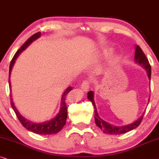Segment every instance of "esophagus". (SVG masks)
Wrapping results in <instances>:
<instances>
[{
	"instance_id": "obj_1",
	"label": "esophagus",
	"mask_w": 159,
	"mask_h": 159,
	"mask_svg": "<svg viewBox=\"0 0 159 159\" xmlns=\"http://www.w3.org/2000/svg\"><path fill=\"white\" fill-rule=\"evenodd\" d=\"M81 89L84 91V92H88L89 89V81H84L83 83H82V85L81 86Z\"/></svg>"
}]
</instances>
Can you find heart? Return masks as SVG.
I'll use <instances>...</instances> for the list:
<instances>
[{"label": "heart", "mask_w": 159, "mask_h": 159, "mask_svg": "<svg viewBox=\"0 0 159 159\" xmlns=\"http://www.w3.org/2000/svg\"><path fill=\"white\" fill-rule=\"evenodd\" d=\"M112 52H113V51H112V49H111V48H105V49H103L102 51L100 56L102 57H107L109 56V55H111L112 54Z\"/></svg>", "instance_id": "1"}]
</instances>
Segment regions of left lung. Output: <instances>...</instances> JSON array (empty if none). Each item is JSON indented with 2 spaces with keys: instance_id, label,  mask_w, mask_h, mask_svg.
I'll return each mask as SVG.
<instances>
[{
  "instance_id": "8db88e82",
  "label": "left lung",
  "mask_w": 159,
  "mask_h": 159,
  "mask_svg": "<svg viewBox=\"0 0 159 159\" xmlns=\"http://www.w3.org/2000/svg\"><path fill=\"white\" fill-rule=\"evenodd\" d=\"M134 61L137 64L140 65L141 67H143L144 69L147 71V75L148 77L149 80H151V67L150 65V63L148 62V60L147 57H145V54H144L143 50L141 49L140 47L139 46L136 45L135 46V54H134ZM87 98L89 100L92 102V103L94 105V120H95V124H97V126L101 130L103 131V132L106 133V134H124V133H126L128 132H130L134 129H136L137 126H138L140 123L143 120V115H142L140 117L137 118V119L134 121L132 124H128V125L125 126H113L112 124H110L108 123L105 121L104 120H102V118L99 117L98 115V113H97L96 105H95L94 100V92L92 91H90V92H88L87 94ZM150 100V98L148 99V101Z\"/></svg>"
}]
</instances>
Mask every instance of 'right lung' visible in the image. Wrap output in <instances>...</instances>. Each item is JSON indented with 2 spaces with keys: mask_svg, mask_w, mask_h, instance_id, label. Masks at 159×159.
Wrapping results in <instances>:
<instances>
[{
  "mask_svg": "<svg viewBox=\"0 0 159 159\" xmlns=\"http://www.w3.org/2000/svg\"><path fill=\"white\" fill-rule=\"evenodd\" d=\"M41 32H39V33L34 34L30 38V39L27 40V41L25 42V43L23 44V45L21 46L20 49H19L17 52H16V54H14L13 59L11 60V62L10 63L9 66V78H8V84H9V88L10 90H11V81H10V76H11V73L12 68H13V66L14 63L16 62V60L17 59L21 53H22L23 51L26 49L27 46L30 45V44L33 43L34 41L39 39V38L41 37ZM73 87L72 86H69L67 87L66 89L65 90L64 93H63L62 98H61V104H60V109L59 113L57 114V116H55L54 118L52 119L46 120V121L41 122V123H35L33 121H30L27 118L21 115V113L19 112V111L16 109V107L14 105L13 99H12L11 94V107L13 110L15 112L16 117L18 118V119L21 122V124H22L23 126L25 128H26L27 130L30 131V132L35 133V134H56L60 132V131L63 128V126L65 125L66 124V120H67V106H66V97L68 93L72 90Z\"/></svg>",
  "mask_w": 159,
  "mask_h": 159,
  "instance_id": "1",
  "label": "right lung"
}]
</instances>
